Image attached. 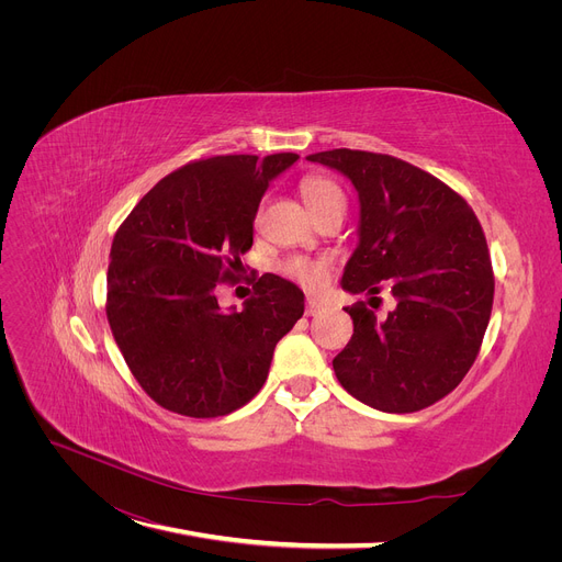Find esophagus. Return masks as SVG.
Wrapping results in <instances>:
<instances>
[{
	"instance_id": "obj_1",
	"label": "esophagus",
	"mask_w": 562,
	"mask_h": 562,
	"mask_svg": "<svg viewBox=\"0 0 562 562\" xmlns=\"http://www.w3.org/2000/svg\"><path fill=\"white\" fill-rule=\"evenodd\" d=\"M323 307H326V305H323L321 301L307 299V303H305V314H307V316H316V314L323 312Z\"/></svg>"
}]
</instances>
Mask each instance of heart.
Listing matches in <instances>:
<instances>
[{
    "label": "heart",
    "instance_id": "heart-1",
    "mask_svg": "<svg viewBox=\"0 0 562 562\" xmlns=\"http://www.w3.org/2000/svg\"><path fill=\"white\" fill-rule=\"evenodd\" d=\"M301 193L307 202L310 210L316 214V218H323L328 214H341L346 210V195L341 187L328 175H305L301 180ZM280 271L299 282L305 289H321L328 282L333 273V261L326 257H289L280 263Z\"/></svg>",
    "mask_w": 562,
    "mask_h": 562
}]
</instances>
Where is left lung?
Returning a JSON list of instances; mask_svg holds the SVG:
<instances>
[{
    "mask_svg": "<svg viewBox=\"0 0 562 562\" xmlns=\"http://www.w3.org/2000/svg\"><path fill=\"white\" fill-rule=\"evenodd\" d=\"M307 159L344 172L360 195L344 289L375 299L390 286L398 301L387 318L364 301L346 307L352 337L333 360L337 380L375 409H424L460 385L487 330L494 271L483 227L460 193L392 155L339 147Z\"/></svg>",
    "mask_w": 562,
    "mask_h": 562,
    "instance_id": "1",
    "label": "left lung"
}]
</instances>
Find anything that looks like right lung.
<instances>
[{
  "label": "right lung",
  "mask_w": 562,
  "mask_h": 562,
  "mask_svg": "<svg viewBox=\"0 0 562 562\" xmlns=\"http://www.w3.org/2000/svg\"><path fill=\"white\" fill-rule=\"evenodd\" d=\"M299 155H218L172 170L117 227L106 271V318L143 392L193 419L223 417L266 382L276 344L303 312L280 276L252 282L241 312L216 286L239 278L269 182Z\"/></svg>",
  "instance_id": "right-lung-1"
}]
</instances>
